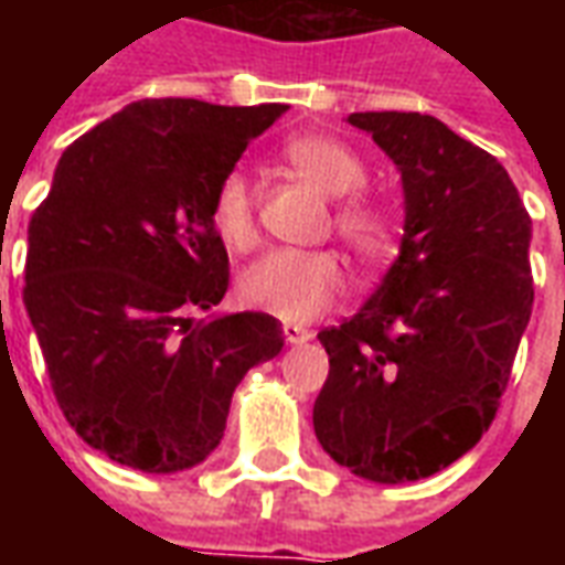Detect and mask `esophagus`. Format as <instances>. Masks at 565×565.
Segmentation results:
<instances>
[{
	"mask_svg": "<svg viewBox=\"0 0 565 565\" xmlns=\"http://www.w3.org/2000/svg\"><path fill=\"white\" fill-rule=\"evenodd\" d=\"M311 335H315V332L306 330V327H299V323H284V339H287L290 344L308 342Z\"/></svg>",
	"mask_w": 565,
	"mask_h": 565,
	"instance_id": "1",
	"label": "esophagus"
}]
</instances>
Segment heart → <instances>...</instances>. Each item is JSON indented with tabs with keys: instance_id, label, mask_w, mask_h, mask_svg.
<instances>
[{
	"instance_id": "b5f03b06",
	"label": "heart",
	"mask_w": 565,
	"mask_h": 565,
	"mask_svg": "<svg viewBox=\"0 0 565 565\" xmlns=\"http://www.w3.org/2000/svg\"><path fill=\"white\" fill-rule=\"evenodd\" d=\"M281 160L320 193L339 199L332 226L363 263H381L396 250V221L387 205L363 196L369 172L363 157L330 136H296L284 141ZM211 226L223 245L247 250L257 242L254 193L242 172L223 178L211 199ZM242 302L271 318L306 323L330 311L344 296V269L330 250H271L238 278Z\"/></svg>"
}]
</instances>
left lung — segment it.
I'll use <instances>...</instances> for the list:
<instances>
[{"mask_svg":"<svg viewBox=\"0 0 565 565\" xmlns=\"http://www.w3.org/2000/svg\"><path fill=\"white\" fill-rule=\"evenodd\" d=\"M348 124L403 174L405 235L366 306L318 332L330 375L315 433L339 466L399 484L441 472L493 424L533 311V221L497 157L436 117Z\"/></svg>","mask_w":565,"mask_h":565,"instance_id":"left-lung-1","label":"left lung"}]
</instances>
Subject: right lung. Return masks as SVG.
Instances as JSON below:
<instances>
[{"label": "right lung", "mask_w": 565, "mask_h": 565, "mask_svg": "<svg viewBox=\"0 0 565 565\" xmlns=\"http://www.w3.org/2000/svg\"><path fill=\"white\" fill-rule=\"evenodd\" d=\"M284 111L141 99L63 150L30 221L23 302L60 412L108 460L202 462L238 381L284 348L263 311L186 318L230 287L214 190Z\"/></svg>", "instance_id": "add662e5"}]
</instances>
